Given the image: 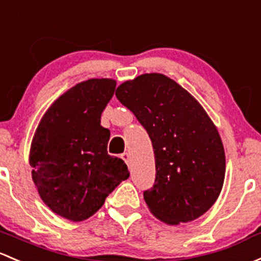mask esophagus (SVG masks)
Segmentation results:
<instances>
[{
    "mask_svg": "<svg viewBox=\"0 0 261 261\" xmlns=\"http://www.w3.org/2000/svg\"><path fill=\"white\" fill-rule=\"evenodd\" d=\"M121 159L125 161L126 164H127V165H130V153H127V152L121 153Z\"/></svg>",
    "mask_w": 261,
    "mask_h": 261,
    "instance_id": "1",
    "label": "esophagus"
}]
</instances>
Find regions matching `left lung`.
<instances>
[{
    "label": "left lung",
    "mask_w": 261,
    "mask_h": 261,
    "mask_svg": "<svg viewBox=\"0 0 261 261\" xmlns=\"http://www.w3.org/2000/svg\"><path fill=\"white\" fill-rule=\"evenodd\" d=\"M116 97L147 131L155 153V182L144 199L166 224L189 223L206 213L220 194L225 152L205 110L185 89L161 73L126 81Z\"/></svg>",
    "instance_id": "1"
}]
</instances>
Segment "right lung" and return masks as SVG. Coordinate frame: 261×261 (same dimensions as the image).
<instances>
[{
  "label": "right lung",
  "mask_w": 261,
  "mask_h": 261,
  "mask_svg": "<svg viewBox=\"0 0 261 261\" xmlns=\"http://www.w3.org/2000/svg\"><path fill=\"white\" fill-rule=\"evenodd\" d=\"M116 82L92 79L60 96L46 111L32 140V179L46 205L62 218L82 221L130 176L121 159L108 153L110 131L101 114Z\"/></svg>",
  "instance_id": "add662e5"
}]
</instances>
